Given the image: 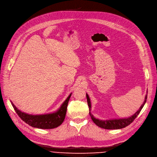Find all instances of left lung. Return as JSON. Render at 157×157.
<instances>
[{"label": "left lung", "instance_id": "obj_1", "mask_svg": "<svg viewBox=\"0 0 157 157\" xmlns=\"http://www.w3.org/2000/svg\"><path fill=\"white\" fill-rule=\"evenodd\" d=\"M148 93V92H147ZM86 98H87V101H88V105L89 106V110H90V117L93 120V121L99 127L104 128V129H108V130H117V129H121V128H123L129 124H130L136 118V117L139 115V113H140L141 109L143 108L144 106L146 101H147V95L145 96V101L142 105L140 109L134 114L133 115L129 118H122V119H115V120H100L96 119L94 117V116L91 113V101H90V99L89 98V96L86 93Z\"/></svg>", "mask_w": 157, "mask_h": 157}]
</instances>
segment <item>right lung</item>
<instances>
[{"label":"right lung","instance_id":"right-lung-1","mask_svg":"<svg viewBox=\"0 0 157 157\" xmlns=\"http://www.w3.org/2000/svg\"><path fill=\"white\" fill-rule=\"evenodd\" d=\"M71 94L72 93L69 94L58 111L53 113L46 114V115H29L18 109L12 101L11 104L18 116L27 124L34 128H41V129H52L60 126L64 121Z\"/></svg>","mask_w":157,"mask_h":157}]
</instances>
